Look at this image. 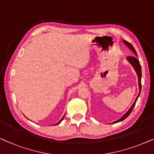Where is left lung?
<instances>
[{
	"instance_id": "left-lung-1",
	"label": "left lung",
	"mask_w": 154,
	"mask_h": 154,
	"mask_svg": "<svg viewBox=\"0 0 154 154\" xmlns=\"http://www.w3.org/2000/svg\"><path fill=\"white\" fill-rule=\"evenodd\" d=\"M124 43L127 46H128L129 48H130L131 50H132L133 52L134 53V54L137 56V52L136 51H135V49L134 47L132 44H130V43H129L127 42V41H124ZM128 60L130 61V63H131L133 65V67H134V68L135 69V70H136L137 73V75H138V78H139V93L138 94V96H137V97L136 98V100H135L134 103H133V105L132 106V107L130 108V110H128V112H126L125 114L121 118L119 119V120H116V121H115L114 122H112V123H116V122H120V121H122V120H125V119L128 118V117L130 116V114L131 113V112L132 111L133 108L135 106V104H136V102L137 101V98L139 96V94H140V92H141V65H140V63H139V61L138 59H137L136 57H134V56H128Z\"/></svg>"
}]
</instances>
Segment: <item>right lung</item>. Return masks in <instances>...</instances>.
I'll list each match as a JSON object with an SVG mask.
<instances>
[{
  "instance_id": "obj_1",
  "label": "right lung",
  "mask_w": 154,
  "mask_h": 154,
  "mask_svg": "<svg viewBox=\"0 0 154 154\" xmlns=\"http://www.w3.org/2000/svg\"><path fill=\"white\" fill-rule=\"evenodd\" d=\"M63 118H64V117H63ZM63 118L62 119H61V120H60V121H59V122H58V123H57L56 125H58V124H59V123H60V122H61V121H62V120H63Z\"/></svg>"
}]
</instances>
